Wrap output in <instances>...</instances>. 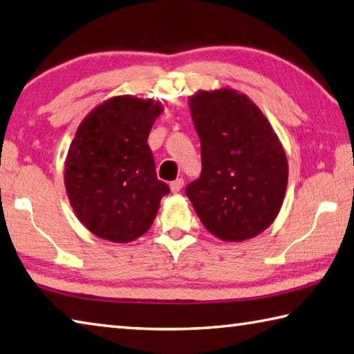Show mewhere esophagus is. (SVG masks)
Segmentation results:
<instances>
[{
    "instance_id": "obj_1",
    "label": "esophagus",
    "mask_w": 354,
    "mask_h": 354,
    "mask_svg": "<svg viewBox=\"0 0 354 354\" xmlns=\"http://www.w3.org/2000/svg\"><path fill=\"white\" fill-rule=\"evenodd\" d=\"M183 187H184V179L183 178H178L173 183H170V190L173 192V194H178V192L181 190Z\"/></svg>"
}]
</instances>
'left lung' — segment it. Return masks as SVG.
<instances>
[{
	"label": "left lung",
	"instance_id": "1",
	"mask_svg": "<svg viewBox=\"0 0 354 354\" xmlns=\"http://www.w3.org/2000/svg\"><path fill=\"white\" fill-rule=\"evenodd\" d=\"M189 105L203 170L185 194L210 234L224 241L252 239L271 226L283 203V145L260 108L235 89L198 91Z\"/></svg>",
	"mask_w": 354,
	"mask_h": 354
}]
</instances>
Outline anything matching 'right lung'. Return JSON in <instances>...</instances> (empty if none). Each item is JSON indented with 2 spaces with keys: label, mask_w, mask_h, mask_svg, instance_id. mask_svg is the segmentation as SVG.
Instances as JSON below:
<instances>
[{
  "label": "right lung",
  "mask_w": 354,
  "mask_h": 354,
  "mask_svg": "<svg viewBox=\"0 0 354 354\" xmlns=\"http://www.w3.org/2000/svg\"><path fill=\"white\" fill-rule=\"evenodd\" d=\"M162 105L118 95L82 120L65 162V185L77 218L104 240L128 243L155 221L160 198L170 192L159 181L147 139Z\"/></svg>",
  "instance_id": "1"
}]
</instances>
